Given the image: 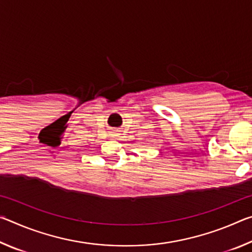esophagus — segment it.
Listing matches in <instances>:
<instances>
[{"label": "esophagus", "instance_id": "obj_1", "mask_svg": "<svg viewBox=\"0 0 252 252\" xmlns=\"http://www.w3.org/2000/svg\"><path fill=\"white\" fill-rule=\"evenodd\" d=\"M120 132H121L120 129H118V127H114V129H112V130L110 131L111 138H118V136L120 135Z\"/></svg>", "mask_w": 252, "mask_h": 252}]
</instances>
